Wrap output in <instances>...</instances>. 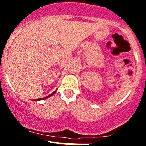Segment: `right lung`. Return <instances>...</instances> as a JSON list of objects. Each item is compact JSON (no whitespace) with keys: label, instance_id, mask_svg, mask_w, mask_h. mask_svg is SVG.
I'll list each match as a JSON object with an SVG mask.
<instances>
[{"label":"right lung","instance_id":"add662e5","mask_svg":"<svg viewBox=\"0 0 146 146\" xmlns=\"http://www.w3.org/2000/svg\"><path fill=\"white\" fill-rule=\"evenodd\" d=\"M55 93H56V91H54L53 93H52V94H50V95H49V96H45V97H44V98H40V99H34V100H33V101H39V100H43V99H47V98H49V97H50V96H52V95H53V94H55Z\"/></svg>","mask_w":146,"mask_h":146}]
</instances>
